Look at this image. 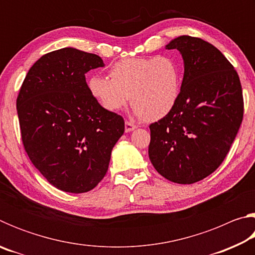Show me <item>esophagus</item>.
Here are the masks:
<instances>
[{"label": "esophagus", "instance_id": "34e87169", "mask_svg": "<svg viewBox=\"0 0 255 255\" xmlns=\"http://www.w3.org/2000/svg\"><path fill=\"white\" fill-rule=\"evenodd\" d=\"M136 127H137L136 125H133V124L130 123V122H126V123H125V131H126V132H129V131L133 130V129H135Z\"/></svg>", "mask_w": 255, "mask_h": 255}]
</instances>
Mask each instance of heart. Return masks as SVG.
<instances>
[{"label":"heart","instance_id":"b5f03b06","mask_svg":"<svg viewBox=\"0 0 255 255\" xmlns=\"http://www.w3.org/2000/svg\"><path fill=\"white\" fill-rule=\"evenodd\" d=\"M109 76L93 75L88 89L103 109L122 110L130 99L135 114L145 122H156L169 115L178 102L182 73L171 56L131 57L115 63Z\"/></svg>","mask_w":255,"mask_h":255}]
</instances>
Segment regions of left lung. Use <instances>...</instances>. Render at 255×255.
I'll return each instance as SVG.
<instances>
[{
    "instance_id": "left-lung-1",
    "label": "left lung",
    "mask_w": 255,
    "mask_h": 255,
    "mask_svg": "<svg viewBox=\"0 0 255 255\" xmlns=\"http://www.w3.org/2000/svg\"><path fill=\"white\" fill-rule=\"evenodd\" d=\"M184 60L178 102L169 115L149 125L148 155L159 174L191 184L207 178L225 159L243 120L239 74L215 46L181 36L166 45Z\"/></svg>"
}]
</instances>
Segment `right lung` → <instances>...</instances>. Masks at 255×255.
I'll return each mask as SVG.
<instances>
[{"instance_id":"obj_1","label":"right lung","mask_w":255,"mask_h":255,"mask_svg":"<svg viewBox=\"0 0 255 255\" xmlns=\"http://www.w3.org/2000/svg\"><path fill=\"white\" fill-rule=\"evenodd\" d=\"M103 66L96 54L70 47L50 51L30 68L16 98L25 152L62 191L96 188L125 131L122 116L103 109L89 92L85 73Z\"/></svg>"}]
</instances>
